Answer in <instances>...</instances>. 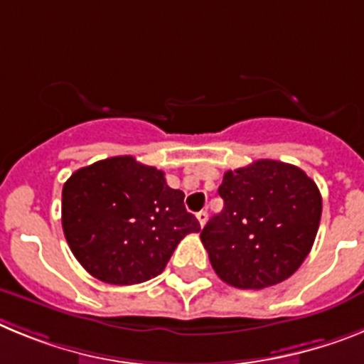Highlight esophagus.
<instances>
[{
    "instance_id": "1",
    "label": "esophagus",
    "mask_w": 364,
    "mask_h": 364,
    "mask_svg": "<svg viewBox=\"0 0 364 364\" xmlns=\"http://www.w3.org/2000/svg\"><path fill=\"white\" fill-rule=\"evenodd\" d=\"M196 218H198V221H200V225L203 227L205 223H207V220H208V214H207V210H200V213L196 214Z\"/></svg>"
}]
</instances>
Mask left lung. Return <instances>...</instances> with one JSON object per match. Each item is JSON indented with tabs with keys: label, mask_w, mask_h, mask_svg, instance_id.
<instances>
[{
	"label": "left lung",
	"mask_w": 364,
	"mask_h": 364,
	"mask_svg": "<svg viewBox=\"0 0 364 364\" xmlns=\"http://www.w3.org/2000/svg\"><path fill=\"white\" fill-rule=\"evenodd\" d=\"M218 192L223 210L201 230L218 277L240 289H264L291 277L321 223L314 179L293 164L258 159L223 173Z\"/></svg>",
	"instance_id": "left-lung-1"
}]
</instances>
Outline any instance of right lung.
<instances>
[{
    "instance_id": "obj_1",
    "label": "right lung",
    "mask_w": 364,
    "mask_h": 364,
    "mask_svg": "<svg viewBox=\"0 0 364 364\" xmlns=\"http://www.w3.org/2000/svg\"><path fill=\"white\" fill-rule=\"evenodd\" d=\"M164 172L132 156L77 170L62 191V227L82 267L106 284L132 286L163 273L200 223Z\"/></svg>"
}]
</instances>
